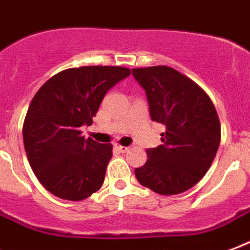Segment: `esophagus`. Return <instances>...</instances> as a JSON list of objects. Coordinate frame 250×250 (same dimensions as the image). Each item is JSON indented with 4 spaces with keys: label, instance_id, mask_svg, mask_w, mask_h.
<instances>
[{
    "label": "esophagus",
    "instance_id": "obj_1",
    "mask_svg": "<svg viewBox=\"0 0 250 250\" xmlns=\"http://www.w3.org/2000/svg\"><path fill=\"white\" fill-rule=\"evenodd\" d=\"M116 148H117V150L121 152H126V151H129V148H130V147L121 146V145H116Z\"/></svg>",
    "mask_w": 250,
    "mask_h": 250
}]
</instances>
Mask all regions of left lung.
I'll list each match as a JSON object with an SVG mask.
<instances>
[{"mask_svg":"<svg viewBox=\"0 0 250 250\" xmlns=\"http://www.w3.org/2000/svg\"><path fill=\"white\" fill-rule=\"evenodd\" d=\"M131 73L146 91L151 120L166 126L163 143L147 148L148 159L135 168V177L158 194H180L206 175L215 158L220 143L216 109L194 81L172 67H137Z\"/></svg>","mask_w":250,"mask_h":250,"instance_id":"obj_1","label":"left lung"}]
</instances>
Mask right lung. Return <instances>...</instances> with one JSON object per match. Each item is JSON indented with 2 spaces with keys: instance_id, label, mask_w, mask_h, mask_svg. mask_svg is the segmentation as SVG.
I'll return each instance as SVG.
<instances>
[{
  "instance_id": "add662e5",
  "label": "right lung",
  "mask_w": 250,
  "mask_h": 250,
  "mask_svg": "<svg viewBox=\"0 0 250 250\" xmlns=\"http://www.w3.org/2000/svg\"><path fill=\"white\" fill-rule=\"evenodd\" d=\"M129 74L123 66L71 67L35 94L23 123V143L34 173L56 197L82 201L103 185L113 146L84 139L81 126H90L104 95Z\"/></svg>"
}]
</instances>
